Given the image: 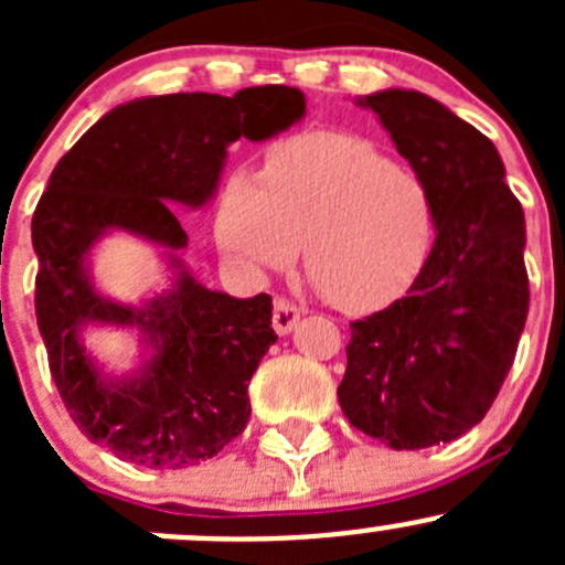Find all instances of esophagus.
Wrapping results in <instances>:
<instances>
[{"mask_svg":"<svg viewBox=\"0 0 565 565\" xmlns=\"http://www.w3.org/2000/svg\"><path fill=\"white\" fill-rule=\"evenodd\" d=\"M298 319H300V309H295L289 300H276V306H273V330H276L278 335L292 333Z\"/></svg>","mask_w":565,"mask_h":565,"instance_id":"34e87169","label":"esophagus"}]
</instances>
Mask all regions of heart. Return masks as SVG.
<instances>
[{"label":"heart","mask_w":565,"mask_h":565,"mask_svg":"<svg viewBox=\"0 0 565 565\" xmlns=\"http://www.w3.org/2000/svg\"><path fill=\"white\" fill-rule=\"evenodd\" d=\"M215 237L256 278L284 270L303 246L306 278L324 300L372 311L424 270L435 207L424 182L366 139L306 134L273 147L262 177H230Z\"/></svg>","instance_id":"1"}]
</instances>
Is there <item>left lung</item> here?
<instances>
[{"instance_id": "left-lung-1", "label": "left lung", "mask_w": 565, "mask_h": 565, "mask_svg": "<svg viewBox=\"0 0 565 565\" xmlns=\"http://www.w3.org/2000/svg\"><path fill=\"white\" fill-rule=\"evenodd\" d=\"M426 185L435 246L402 300L350 324L339 404L396 448L440 446L481 424L527 319L525 213L498 147L415 89L358 98Z\"/></svg>"}]
</instances>
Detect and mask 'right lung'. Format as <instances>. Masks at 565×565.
<instances>
[{"instance_id":"1","label":"right lung","mask_w":565,"mask_h":565,"mask_svg":"<svg viewBox=\"0 0 565 565\" xmlns=\"http://www.w3.org/2000/svg\"><path fill=\"white\" fill-rule=\"evenodd\" d=\"M303 117L306 95L284 84L235 98H136L104 114L51 172L32 215L38 328L71 418L119 459L180 470L246 429L248 383L278 339L273 300L199 284L180 256L188 235L172 204H210L230 145L273 139ZM114 231L152 242L168 259V289L139 307L94 287L92 254ZM89 327L136 329L137 366L104 373L83 341Z\"/></svg>"}]
</instances>
